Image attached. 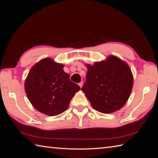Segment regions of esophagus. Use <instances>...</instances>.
I'll return each mask as SVG.
<instances>
[{"mask_svg":"<svg viewBox=\"0 0 158 158\" xmlns=\"http://www.w3.org/2000/svg\"><path fill=\"white\" fill-rule=\"evenodd\" d=\"M78 85L80 86V88H82V86H83V82H80L78 84Z\"/></svg>","mask_w":158,"mask_h":158,"instance_id":"1","label":"esophagus"}]
</instances>
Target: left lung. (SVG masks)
Segmentation results:
<instances>
[{
	"label": "left lung",
	"mask_w": 158,
	"mask_h": 158,
	"mask_svg": "<svg viewBox=\"0 0 158 158\" xmlns=\"http://www.w3.org/2000/svg\"><path fill=\"white\" fill-rule=\"evenodd\" d=\"M86 67V80L82 90L94 110L110 114L123 107L133 85L129 66L115 56H110L106 61Z\"/></svg>",
	"instance_id": "8db88e82"
}]
</instances>
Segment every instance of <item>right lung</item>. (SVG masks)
Here are the masks:
<instances>
[{
	"mask_svg": "<svg viewBox=\"0 0 158 158\" xmlns=\"http://www.w3.org/2000/svg\"><path fill=\"white\" fill-rule=\"evenodd\" d=\"M64 67L50 58L42 59L31 68L25 82L30 103L38 111L51 116L67 110L75 93L80 90L70 80Z\"/></svg>",
	"mask_w": 158,
	"mask_h": 158,
	"instance_id": "1",
	"label": "right lung"
}]
</instances>
